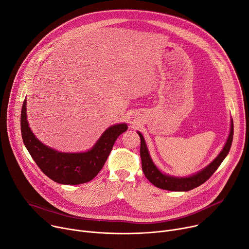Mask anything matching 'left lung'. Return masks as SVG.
<instances>
[{
  "mask_svg": "<svg viewBox=\"0 0 249 249\" xmlns=\"http://www.w3.org/2000/svg\"><path fill=\"white\" fill-rule=\"evenodd\" d=\"M141 138V158H142V167L145 178L159 188L170 190V191H188L194 189L202 183H204L210 177H212L214 171L221 164L223 160L226 158L227 154L231 149L232 139H233V122L231 120V132H229L228 139L226 141L225 145L223 146L220 154L214 159L213 161L210 162L205 168L198 171L197 174L188 177V178H176L164 175L159 170V168L152 162L148 150L144 142V139L142 133L138 131Z\"/></svg>",
  "mask_w": 249,
  "mask_h": 249,
  "instance_id": "8db88e82",
  "label": "left lung"
}]
</instances>
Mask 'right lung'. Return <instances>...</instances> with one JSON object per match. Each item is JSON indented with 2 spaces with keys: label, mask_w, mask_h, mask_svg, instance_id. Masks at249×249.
<instances>
[{
  "label": "right lung",
  "mask_w": 249,
  "mask_h": 249,
  "mask_svg": "<svg viewBox=\"0 0 249 249\" xmlns=\"http://www.w3.org/2000/svg\"><path fill=\"white\" fill-rule=\"evenodd\" d=\"M26 105L25 100L21 111L23 142L43 173L53 181L62 184H81L97 177L109 156L114 142L127 129L126 124L111 125L91 149L80 154L60 152L43 144L34 136L29 127Z\"/></svg>",
  "instance_id": "add662e5"
}]
</instances>
